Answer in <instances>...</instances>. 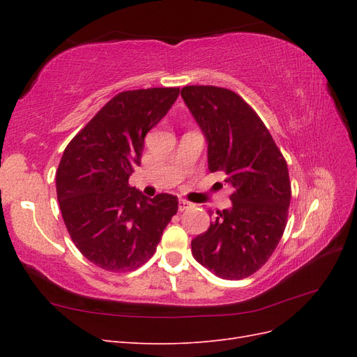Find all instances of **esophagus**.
Listing matches in <instances>:
<instances>
[{"label":"esophagus","instance_id":"34e87169","mask_svg":"<svg viewBox=\"0 0 357 357\" xmlns=\"http://www.w3.org/2000/svg\"><path fill=\"white\" fill-rule=\"evenodd\" d=\"M192 207H193V204L186 201V199H180L178 201V211H185V210L192 208Z\"/></svg>","mask_w":357,"mask_h":357}]
</instances>
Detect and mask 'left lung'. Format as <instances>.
I'll return each instance as SVG.
<instances>
[{
	"mask_svg": "<svg viewBox=\"0 0 357 357\" xmlns=\"http://www.w3.org/2000/svg\"><path fill=\"white\" fill-rule=\"evenodd\" d=\"M181 98L208 144V169L234 188L231 208L215 211L210 228L192 240V255L225 280L265 265L286 228L290 181L286 160L261 117L235 92L185 86Z\"/></svg>",
	"mask_w": 357,
	"mask_h": 357,
	"instance_id": "1",
	"label": "left lung"
}]
</instances>
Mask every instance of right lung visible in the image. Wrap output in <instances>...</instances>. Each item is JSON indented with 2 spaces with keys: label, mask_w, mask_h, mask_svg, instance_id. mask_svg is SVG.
<instances>
[{
  "label": "right lung",
  "mask_w": 357,
  "mask_h": 357,
  "mask_svg": "<svg viewBox=\"0 0 357 357\" xmlns=\"http://www.w3.org/2000/svg\"><path fill=\"white\" fill-rule=\"evenodd\" d=\"M178 88L117 93L63 150L56 193L73 243L107 271H132L147 262L171 218L177 197L147 198L128 185L142 162L146 134L176 102Z\"/></svg>",
  "instance_id": "obj_1"
}]
</instances>
